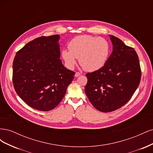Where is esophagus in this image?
<instances>
[{"label":"esophagus","mask_w":153,"mask_h":153,"mask_svg":"<svg viewBox=\"0 0 153 153\" xmlns=\"http://www.w3.org/2000/svg\"><path fill=\"white\" fill-rule=\"evenodd\" d=\"M80 75H81V73H79V72H76V73H75V76L76 77H78V76H80Z\"/></svg>","instance_id":"34e87169"}]
</instances>
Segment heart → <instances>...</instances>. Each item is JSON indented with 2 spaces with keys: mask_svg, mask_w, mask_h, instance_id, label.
Masks as SVG:
<instances>
[{
  "mask_svg": "<svg viewBox=\"0 0 153 153\" xmlns=\"http://www.w3.org/2000/svg\"><path fill=\"white\" fill-rule=\"evenodd\" d=\"M69 51L63 50L62 56L67 66L73 68L76 59L87 71H94L102 68L108 58L110 45L101 37L90 35L78 36L68 44Z\"/></svg>",
  "mask_w": 153,
  "mask_h": 153,
  "instance_id": "b5f03b06",
  "label": "heart"
}]
</instances>
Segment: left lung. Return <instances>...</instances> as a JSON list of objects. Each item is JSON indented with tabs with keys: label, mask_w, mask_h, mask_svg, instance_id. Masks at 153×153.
I'll list each match as a JSON object with an SVG mask.
<instances>
[{
	"label": "left lung",
	"mask_w": 153,
	"mask_h": 153,
	"mask_svg": "<svg viewBox=\"0 0 153 153\" xmlns=\"http://www.w3.org/2000/svg\"><path fill=\"white\" fill-rule=\"evenodd\" d=\"M110 36L112 53L102 68L85 75V94L102 112H112L126 104L139 85L142 73L135 49L117 37Z\"/></svg>",
	"instance_id": "obj_1"
}]
</instances>
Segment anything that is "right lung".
I'll use <instances>...</instances> for the list:
<instances>
[{
	"label": "right lung",
	"mask_w": 153,
	"mask_h": 153,
	"mask_svg": "<svg viewBox=\"0 0 153 153\" xmlns=\"http://www.w3.org/2000/svg\"><path fill=\"white\" fill-rule=\"evenodd\" d=\"M59 35L41 36L16 53L13 83L20 98L36 110L50 111L61 102L75 73L60 59Z\"/></svg>",
	"instance_id": "add662e5"
}]
</instances>
